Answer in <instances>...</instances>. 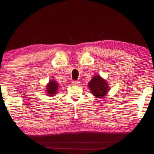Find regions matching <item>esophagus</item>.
I'll return each instance as SVG.
<instances>
[{"label":"esophagus","mask_w":154,"mask_h":154,"mask_svg":"<svg viewBox=\"0 0 154 154\" xmlns=\"http://www.w3.org/2000/svg\"><path fill=\"white\" fill-rule=\"evenodd\" d=\"M72 85H78L79 84V81L74 80V81H72Z\"/></svg>","instance_id":"1"}]
</instances>
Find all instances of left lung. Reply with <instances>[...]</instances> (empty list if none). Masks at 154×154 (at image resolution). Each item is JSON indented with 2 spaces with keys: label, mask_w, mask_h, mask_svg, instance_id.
<instances>
[{
  "label": "left lung",
  "mask_w": 154,
  "mask_h": 154,
  "mask_svg": "<svg viewBox=\"0 0 154 154\" xmlns=\"http://www.w3.org/2000/svg\"><path fill=\"white\" fill-rule=\"evenodd\" d=\"M88 87L92 94L97 98L103 97L109 90L107 83L98 75H96L92 78L88 83Z\"/></svg>",
  "instance_id": "8db88e82"
}]
</instances>
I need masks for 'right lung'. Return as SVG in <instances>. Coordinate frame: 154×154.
Here are the masks:
<instances>
[{"instance_id":"obj_1","label":"right lung","mask_w":154,"mask_h":154,"mask_svg":"<svg viewBox=\"0 0 154 154\" xmlns=\"http://www.w3.org/2000/svg\"><path fill=\"white\" fill-rule=\"evenodd\" d=\"M58 88V84L54 80H51L47 87V93H48L49 96H53L56 94L57 90Z\"/></svg>"}]
</instances>
